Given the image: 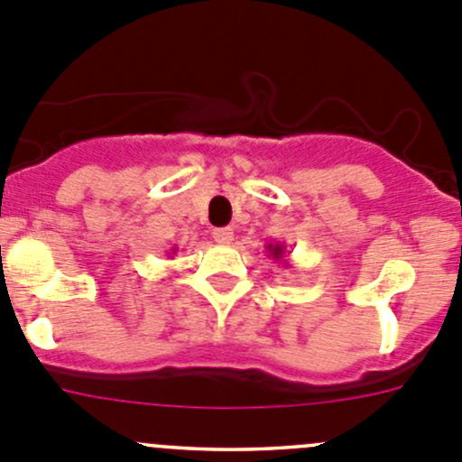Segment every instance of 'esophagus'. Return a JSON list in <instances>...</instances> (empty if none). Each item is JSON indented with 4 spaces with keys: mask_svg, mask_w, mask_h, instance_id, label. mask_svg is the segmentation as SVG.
<instances>
[{
    "mask_svg": "<svg viewBox=\"0 0 462 462\" xmlns=\"http://www.w3.org/2000/svg\"><path fill=\"white\" fill-rule=\"evenodd\" d=\"M212 236H214V241H217V244H230L232 239H235V232L230 230V227H218V230H214L212 232Z\"/></svg>",
    "mask_w": 462,
    "mask_h": 462,
    "instance_id": "esophagus-1",
    "label": "esophagus"
}]
</instances>
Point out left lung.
<instances>
[{
    "instance_id": "obj_1",
    "label": "left lung",
    "mask_w": 462,
    "mask_h": 462,
    "mask_svg": "<svg viewBox=\"0 0 462 462\" xmlns=\"http://www.w3.org/2000/svg\"><path fill=\"white\" fill-rule=\"evenodd\" d=\"M265 250H268V254L273 257V261H282L283 265H288V261H283V257H286V245H283V244H268V245H265Z\"/></svg>"
}]
</instances>
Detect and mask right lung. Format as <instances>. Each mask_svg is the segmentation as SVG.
Here are the masks:
<instances>
[{
    "mask_svg": "<svg viewBox=\"0 0 462 462\" xmlns=\"http://www.w3.org/2000/svg\"><path fill=\"white\" fill-rule=\"evenodd\" d=\"M171 254H176V248H171V250H167V257H171Z\"/></svg>",
    "mask_w": 462,
    "mask_h": 462,
    "instance_id": "1",
    "label": "right lung"
}]
</instances>
